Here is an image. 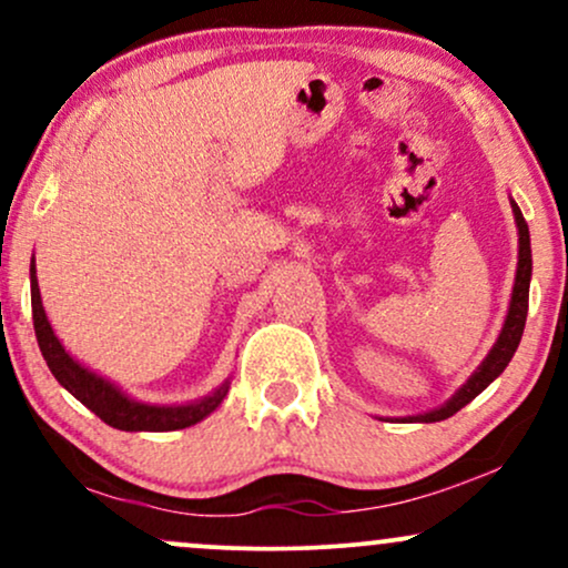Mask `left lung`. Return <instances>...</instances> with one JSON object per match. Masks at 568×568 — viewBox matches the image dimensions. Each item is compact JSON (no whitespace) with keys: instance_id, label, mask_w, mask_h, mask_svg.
Wrapping results in <instances>:
<instances>
[{"instance_id":"8db88e82","label":"left lung","mask_w":568,"mask_h":568,"mask_svg":"<svg viewBox=\"0 0 568 568\" xmlns=\"http://www.w3.org/2000/svg\"><path fill=\"white\" fill-rule=\"evenodd\" d=\"M513 205V216L515 224H518V270H515V285H513V296H510V310H507L505 325H501V334L494 344L491 352L486 355V361L480 363L478 371L456 389V395L452 400L443 403L440 408L427 410V414L419 416H408L406 422H443L448 416H454L456 410L465 408L473 397H478L484 389L491 384L501 371L507 368V363L513 361L515 349H518L520 336H524V325H526V312H529V283H531V240H529V224H526L524 213L520 207Z\"/></svg>"}]
</instances>
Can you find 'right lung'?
<instances>
[{
  "mask_svg": "<svg viewBox=\"0 0 568 568\" xmlns=\"http://www.w3.org/2000/svg\"><path fill=\"white\" fill-rule=\"evenodd\" d=\"M31 312H34L37 342L39 349H42V357L48 361V368L53 371L61 387H67L82 406H88L109 427L125 429V433H171V429H184L197 425L207 414H213L226 393H230V382H224L213 395L186 403V406H149V403H139L128 397L120 387H114L112 382L93 374L90 368L80 366L63 349V344L58 342L53 328H50L42 296H39L34 264H31Z\"/></svg>",
  "mask_w": 568,
  "mask_h": 568,
  "instance_id": "right-lung-1",
  "label": "right lung"
}]
</instances>
